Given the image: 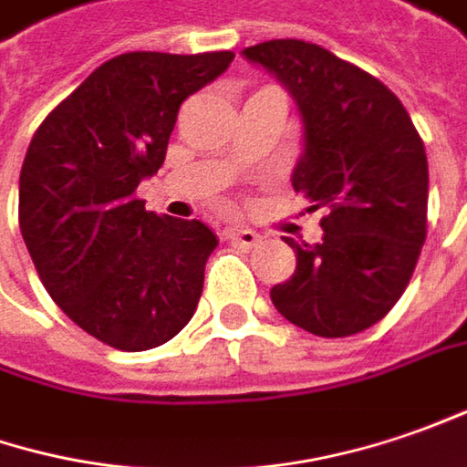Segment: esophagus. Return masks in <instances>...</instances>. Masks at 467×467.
Listing matches in <instances>:
<instances>
[{
  "instance_id": "1",
  "label": "esophagus",
  "mask_w": 467,
  "mask_h": 467,
  "mask_svg": "<svg viewBox=\"0 0 467 467\" xmlns=\"http://www.w3.org/2000/svg\"><path fill=\"white\" fill-rule=\"evenodd\" d=\"M227 237L233 243H237V245H243V248H255L258 240H261V234L255 233V230H248V227H230Z\"/></svg>"
}]
</instances>
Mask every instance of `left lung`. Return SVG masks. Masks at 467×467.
Here are the masks:
<instances>
[{"mask_svg": "<svg viewBox=\"0 0 467 467\" xmlns=\"http://www.w3.org/2000/svg\"><path fill=\"white\" fill-rule=\"evenodd\" d=\"M292 92L305 150L292 185L323 212V240L297 253L271 302L299 328L344 338L375 326L406 292L426 240L429 165L409 110L378 77L315 43L250 46Z\"/></svg>", "mask_w": 467, "mask_h": 467, "instance_id": "1", "label": "left lung"}]
</instances>
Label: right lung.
I'll use <instances>...</instances> for the list:
<instances>
[{
  "instance_id": "add662e5",
  "label": "right lung",
  "mask_w": 467,
  "mask_h": 467,
  "mask_svg": "<svg viewBox=\"0 0 467 467\" xmlns=\"http://www.w3.org/2000/svg\"><path fill=\"white\" fill-rule=\"evenodd\" d=\"M233 51H131L105 61L46 116L20 172V233L46 292L74 323L121 351L185 328L217 234L157 217L134 196L165 162L178 108Z\"/></svg>"
}]
</instances>
